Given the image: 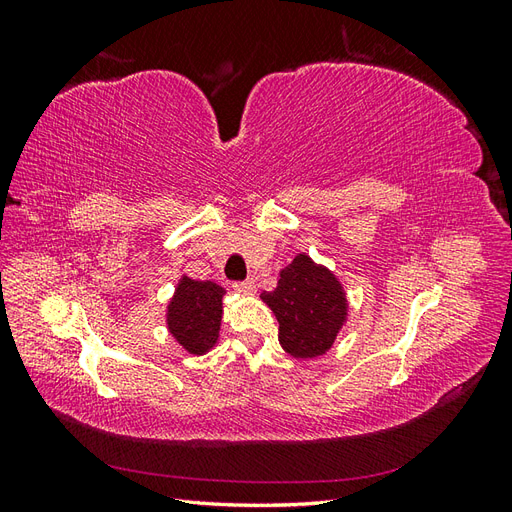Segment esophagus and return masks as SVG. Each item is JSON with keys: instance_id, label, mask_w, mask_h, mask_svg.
<instances>
[{"instance_id": "esophagus-1", "label": "esophagus", "mask_w": 512, "mask_h": 512, "mask_svg": "<svg viewBox=\"0 0 512 512\" xmlns=\"http://www.w3.org/2000/svg\"><path fill=\"white\" fill-rule=\"evenodd\" d=\"M232 288H235L237 292H243V294H254L256 292V282L254 280H245V282H237Z\"/></svg>"}]
</instances>
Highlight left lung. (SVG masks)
Listing matches in <instances>:
<instances>
[{
    "mask_svg": "<svg viewBox=\"0 0 512 512\" xmlns=\"http://www.w3.org/2000/svg\"><path fill=\"white\" fill-rule=\"evenodd\" d=\"M280 322V344L294 359H316L329 352L348 316L344 286L333 271L297 254L280 271L277 288L262 292Z\"/></svg>",
    "mask_w": 512,
    "mask_h": 512,
    "instance_id": "obj_1",
    "label": "left lung"
}]
</instances>
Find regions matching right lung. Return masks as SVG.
Returning <instances> with one entry per match:
<instances>
[{
  "label": "right lung",
  "instance_id": "obj_1",
  "mask_svg": "<svg viewBox=\"0 0 512 512\" xmlns=\"http://www.w3.org/2000/svg\"><path fill=\"white\" fill-rule=\"evenodd\" d=\"M224 288L183 275L166 307L168 331L190 354H205L220 337Z\"/></svg>",
  "mask_w": 512,
  "mask_h": 512
}]
</instances>
